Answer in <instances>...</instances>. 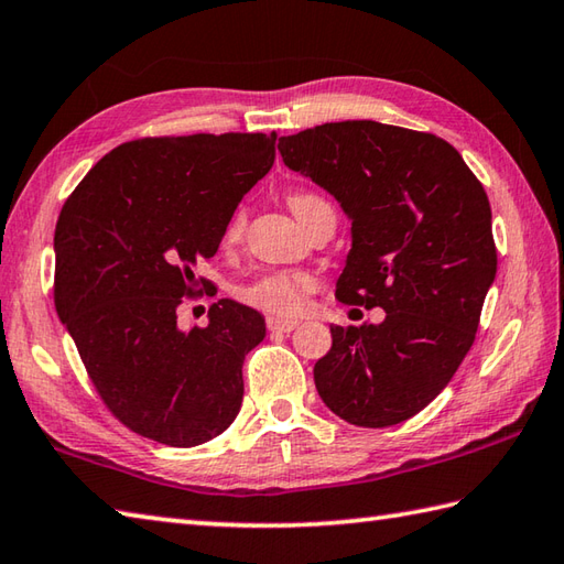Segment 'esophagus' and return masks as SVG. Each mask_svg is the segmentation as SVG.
Segmentation results:
<instances>
[{"label": "esophagus", "instance_id": "esophagus-1", "mask_svg": "<svg viewBox=\"0 0 564 564\" xmlns=\"http://www.w3.org/2000/svg\"><path fill=\"white\" fill-rule=\"evenodd\" d=\"M299 326V321H292V318H274L270 316L268 318V330H282V333H290Z\"/></svg>", "mask_w": 564, "mask_h": 564}]
</instances>
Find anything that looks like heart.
<instances>
[{"label":"heart","mask_w":564,"mask_h":564,"mask_svg":"<svg viewBox=\"0 0 564 564\" xmlns=\"http://www.w3.org/2000/svg\"><path fill=\"white\" fill-rule=\"evenodd\" d=\"M286 202H290V209L299 216V221H302L304 214L324 199L312 192H292ZM243 209H236L228 216V221L224 226V246L236 243L240 234H243ZM316 286L318 282L314 278V272L308 270H272L240 286L238 299L243 304L258 308V312H265L272 316H296L304 312L308 296L316 292Z\"/></svg>","instance_id":"1"}]
</instances>
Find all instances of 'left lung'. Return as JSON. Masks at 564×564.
<instances>
[{"label": "left lung", "mask_w": 564, "mask_h": 564, "mask_svg": "<svg viewBox=\"0 0 564 564\" xmlns=\"http://www.w3.org/2000/svg\"><path fill=\"white\" fill-rule=\"evenodd\" d=\"M280 153L352 221L336 296L387 312L377 326H330L333 346L314 365L318 397L362 429L416 416L473 348L497 274L485 187L443 138L379 121L282 135Z\"/></svg>", "instance_id": "left-lung-1"}]
</instances>
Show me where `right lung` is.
Wrapping results in <instances>:
<instances>
[{
  "instance_id": "right-lung-1",
  "label": "right lung",
  "mask_w": 564,
  "mask_h": 564,
  "mask_svg": "<svg viewBox=\"0 0 564 564\" xmlns=\"http://www.w3.org/2000/svg\"><path fill=\"white\" fill-rule=\"evenodd\" d=\"M274 141V131L138 138L101 158L57 216L55 312L101 401L143 438L192 447L238 416L243 360L265 318L218 299L209 326L180 330L177 308L212 286L194 268L270 172Z\"/></svg>"
}]
</instances>
